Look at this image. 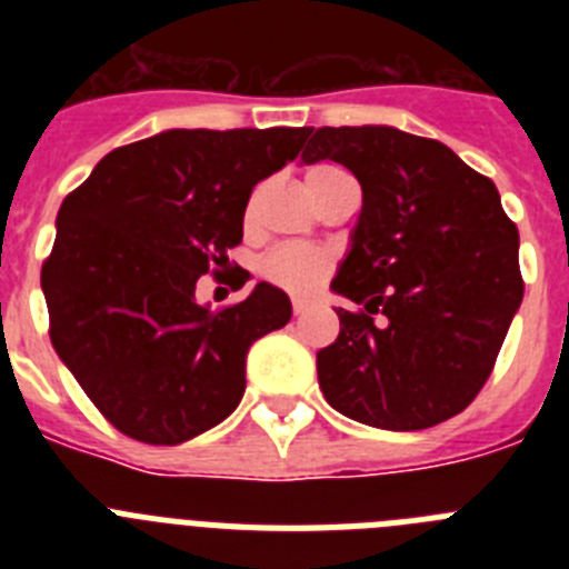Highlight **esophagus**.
<instances>
[{"instance_id": "esophagus-1", "label": "esophagus", "mask_w": 569, "mask_h": 569, "mask_svg": "<svg viewBox=\"0 0 569 569\" xmlns=\"http://www.w3.org/2000/svg\"><path fill=\"white\" fill-rule=\"evenodd\" d=\"M305 310H308V301H305V299H293V313L301 316V313H305Z\"/></svg>"}]
</instances>
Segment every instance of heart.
Segmentation results:
<instances>
[{"label":"heart","mask_w":569,"mask_h":569,"mask_svg":"<svg viewBox=\"0 0 569 569\" xmlns=\"http://www.w3.org/2000/svg\"><path fill=\"white\" fill-rule=\"evenodd\" d=\"M336 164H316L305 176V184L321 182L325 176L336 173ZM261 276L273 281L276 288L288 290V293H313L321 281L328 279L333 270V253L325 248H313V244H279V248L268 250L259 261Z\"/></svg>","instance_id":"1"}]
</instances>
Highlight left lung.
I'll list each match as a JSON object with an SVG mask.
<instances>
[{"instance_id":"left-lung-1","label":"left lung","mask_w":569,"mask_h":569,"mask_svg":"<svg viewBox=\"0 0 569 569\" xmlns=\"http://www.w3.org/2000/svg\"><path fill=\"white\" fill-rule=\"evenodd\" d=\"M301 153L361 184L353 248L330 288L339 339L316 353L319 387L347 419L425 430L453 419L490 379L525 296L519 228L496 184L447 144L381 124L310 128Z\"/></svg>"}]
</instances>
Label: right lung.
I'll return each instance as SVG.
<instances>
[{
    "instance_id": "1",
    "label": "right lung",
    "mask_w": 569,
    "mask_h": 569,
    "mask_svg": "<svg viewBox=\"0 0 569 569\" xmlns=\"http://www.w3.org/2000/svg\"><path fill=\"white\" fill-rule=\"evenodd\" d=\"M308 133L164 130L110 150L68 193L42 264L48 333L119 433L182 445L236 410L250 345L288 325L290 299L259 281L210 310L196 281L228 268L250 193ZM248 279L239 268L236 288Z\"/></svg>"
}]
</instances>
